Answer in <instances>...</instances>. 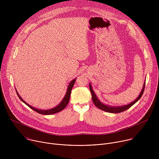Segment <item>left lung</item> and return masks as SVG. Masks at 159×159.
I'll use <instances>...</instances> for the list:
<instances>
[{"label": "left lung", "mask_w": 159, "mask_h": 159, "mask_svg": "<svg viewBox=\"0 0 159 159\" xmlns=\"http://www.w3.org/2000/svg\"><path fill=\"white\" fill-rule=\"evenodd\" d=\"M145 82H144L143 83V88L142 89V91L140 93L139 96H138V98L136 99L135 100H134L133 102H130L128 104H126V105H123V106H109L107 104H105L104 103H102L97 97V96L96 95L94 90L93 89L91 84L89 83V88H90V91L91 93V95H92V99L93 101L94 104L96 105V106L97 107H98L99 109L104 111L106 112H111V113H119L123 111H126V109H129V107H131L133 104H134L136 102H137L142 96L143 92H144V89H145Z\"/></svg>", "instance_id": "8db88e82"}]
</instances>
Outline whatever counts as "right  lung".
Returning <instances> with one entry per match:
<instances>
[{"label": "right lung", "mask_w": 159, "mask_h": 159, "mask_svg": "<svg viewBox=\"0 0 159 159\" xmlns=\"http://www.w3.org/2000/svg\"><path fill=\"white\" fill-rule=\"evenodd\" d=\"M76 80V79H74V80H72L69 84V85H68V87H67V89H66V94L64 96V98H63V99L61 100V101L60 102L59 104H58L57 106H55V107L53 108H52V109H38V108H35L33 106H31V105L28 104L27 102H26L23 99H22L21 98V97L20 96V95L19 94V93H17V90L16 89V93L18 96V97L19 98V99L21 100L22 102H23L25 104H26L28 107H30L31 109H32L33 110L35 111L36 112L39 113V114H41V115H53V114H55V113H57L61 111H62L64 108H65V107L67 106L68 103H69V100H70V94H71V91H72V89L73 88V86L75 84V82Z\"/></svg>", "instance_id": "obj_1"}]
</instances>
